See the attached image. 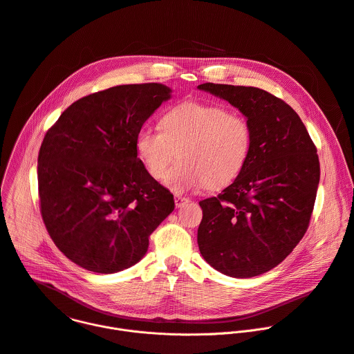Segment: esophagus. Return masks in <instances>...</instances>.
Returning <instances> with one entry per match:
<instances>
[{
	"label": "esophagus",
	"instance_id": "obj_1",
	"mask_svg": "<svg viewBox=\"0 0 354 354\" xmlns=\"http://www.w3.org/2000/svg\"><path fill=\"white\" fill-rule=\"evenodd\" d=\"M189 201V198L187 197H185V196H179V194H176L175 196V205L179 208V207H182L185 203H187Z\"/></svg>",
	"mask_w": 354,
	"mask_h": 354
}]
</instances>
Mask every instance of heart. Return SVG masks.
Returning <instances> with one entry per match:
<instances>
[{"label": "heart", "mask_w": 354, "mask_h": 354, "mask_svg": "<svg viewBox=\"0 0 354 354\" xmlns=\"http://www.w3.org/2000/svg\"><path fill=\"white\" fill-rule=\"evenodd\" d=\"M135 147L149 174L175 193L230 185L245 169L253 149L248 118L218 104L187 100L167 111L161 128L145 125Z\"/></svg>", "instance_id": "1"}]
</instances>
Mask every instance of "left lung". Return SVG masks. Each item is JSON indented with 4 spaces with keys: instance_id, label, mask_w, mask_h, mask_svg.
<instances>
[{
    "instance_id": "1",
    "label": "left lung",
    "mask_w": 354,
    "mask_h": 354,
    "mask_svg": "<svg viewBox=\"0 0 354 354\" xmlns=\"http://www.w3.org/2000/svg\"><path fill=\"white\" fill-rule=\"evenodd\" d=\"M198 88L239 108L253 129L242 174L198 203V249L225 275L257 277L282 263L308 227L319 182L317 147L295 109L263 88L216 83Z\"/></svg>"
}]
</instances>
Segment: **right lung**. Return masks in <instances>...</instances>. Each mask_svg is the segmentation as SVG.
<instances>
[{
    "label": "right lung",
    "mask_w": 354,
    "mask_h": 354,
    "mask_svg": "<svg viewBox=\"0 0 354 354\" xmlns=\"http://www.w3.org/2000/svg\"><path fill=\"white\" fill-rule=\"evenodd\" d=\"M169 97L160 83L109 87L75 101L47 131L37 160L40 212L55 246L79 267L113 274L135 266L174 211V194L135 147Z\"/></svg>",
    "instance_id": "right-lung-1"
}]
</instances>
